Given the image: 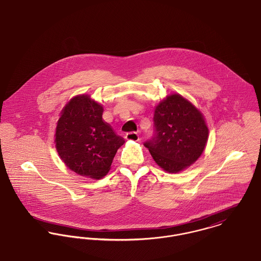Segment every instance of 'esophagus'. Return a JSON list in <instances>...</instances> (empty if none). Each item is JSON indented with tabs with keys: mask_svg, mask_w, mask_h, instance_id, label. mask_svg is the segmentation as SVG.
<instances>
[{
	"mask_svg": "<svg viewBox=\"0 0 261 261\" xmlns=\"http://www.w3.org/2000/svg\"><path fill=\"white\" fill-rule=\"evenodd\" d=\"M125 139L128 141H138L139 140V135L135 132H129L125 135Z\"/></svg>",
	"mask_w": 261,
	"mask_h": 261,
	"instance_id": "1",
	"label": "esophagus"
}]
</instances>
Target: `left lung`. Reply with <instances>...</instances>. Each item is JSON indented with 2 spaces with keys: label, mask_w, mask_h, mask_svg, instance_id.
Here are the masks:
<instances>
[{
  "label": "left lung",
  "mask_w": 261,
  "mask_h": 261,
  "mask_svg": "<svg viewBox=\"0 0 261 261\" xmlns=\"http://www.w3.org/2000/svg\"><path fill=\"white\" fill-rule=\"evenodd\" d=\"M155 135L144 145L164 171L176 174L201 157L208 128L201 111L179 93H173L155 107Z\"/></svg>",
  "instance_id": "1"
}]
</instances>
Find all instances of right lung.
Returning <instances> with one entry per match:
<instances>
[{"instance_id": "add662e5", "label": "right lung", "mask_w": 261, "mask_h": 261, "mask_svg": "<svg viewBox=\"0 0 261 261\" xmlns=\"http://www.w3.org/2000/svg\"><path fill=\"white\" fill-rule=\"evenodd\" d=\"M103 106L88 94L68 101L57 123L55 143L65 166L77 175L99 180L110 170L117 150L125 143L102 119Z\"/></svg>"}]
</instances>
